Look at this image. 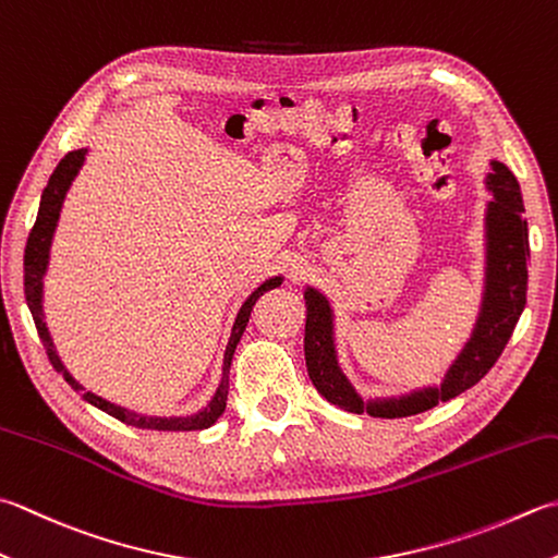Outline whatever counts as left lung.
<instances>
[{"label":"left lung","mask_w":558,"mask_h":558,"mask_svg":"<svg viewBox=\"0 0 558 558\" xmlns=\"http://www.w3.org/2000/svg\"><path fill=\"white\" fill-rule=\"evenodd\" d=\"M488 189L494 191V201L488 203L486 215L488 268L482 314H478L476 329L464 351L445 375L440 389L430 387L399 399L365 403L336 363L329 302L316 290H307L304 292V300H307L304 360H307L312 385L326 401L351 413L367 411L369 416L377 418L416 416V413L433 409L438 401H450L464 389L474 387L496 365L527 302L530 236L527 220L522 217L525 205H522L520 183L506 163L494 161V173H488Z\"/></svg>","instance_id":"8db88e82"}]
</instances>
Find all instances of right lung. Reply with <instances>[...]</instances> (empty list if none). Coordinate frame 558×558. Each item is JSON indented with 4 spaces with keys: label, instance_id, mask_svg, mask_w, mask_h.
Wrapping results in <instances>:
<instances>
[{
    "label": "right lung",
    "instance_id": "1",
    "mask_svg": "<svg viewBox=\"0 0 558 558\" xmlns=\"http://www.w3.org/2000/svg\"><path fill=\"white\" fill-rule=\"evenodd\" d=\"M84 157H86V149H74V151H68V155L60 159L58 167H54L52 177H50V181L46 185V191H43L36 225H33V229H31L28 242H26V254H24V292H26V302H28V310L33 314V322H36V329H38L40 341H43V345H46L48 360L52 363V367L58 369V373L70 381L72 389L82 391L84 401L94 403L96 409L106 411L108 416H113V418L123 421L128 425H135V428H145V430H203V428H210V425L225 413L227 391H229V365H232L234 348H236L239 338H242L246 324H248L251 310H254V304H256V300L260 298V294L272 290V288H278L282 280L280 278L266 280L264 286H260L256 292H251V298L244 302V307L239 310L232 336H229V343H227V351H225L222 381H220V387H217L213 401L207 403L203 411L193 413V416L149 418V416H140V413H133V411H128V409H120V407H116V403L92 395V391H84V387L76 385V381L72 379V375L60 363L58 353H54L52 341H50V333L46 329V322H43V304H40V300H43V276H46V268H48L52 232H54V227H58V217H60V210H62L64 193H68L70 183L76 177V171L82 169Z\"/></svg>",
    "mask_w": 558,
    "mask_h": 558
}]
</instances>
